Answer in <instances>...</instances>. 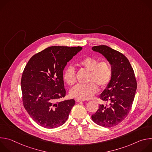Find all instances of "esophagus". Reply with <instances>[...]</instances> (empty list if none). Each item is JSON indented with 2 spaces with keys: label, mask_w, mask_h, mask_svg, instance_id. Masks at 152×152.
I'll list each match as a JSON object with an SVG mask.
<instances>
[{
  "label": "esophagus",
  "mask_w": 152,
  "mask_h": 152,
  "mask_svg": "<svg viewBox=\"0 0 152 152\" xmlns=\"http://www.w3.org/2000/svg\"><path fill=\"white\" fill-rule=\"evenodd\" d=\"M75 101L76 102H83L84 100H80V99H75Z\"/></svg>",
  "instance_id": "esophagus-1"
}]
</instances>
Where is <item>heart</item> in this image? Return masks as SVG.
Returning <instances> with one entry per match:
<instances>
[{"mask_svg": "<svg viewBox=\"0 0 152 152\" xmlns=\"http://www.w3.org/2000/svg\"><path fill=\"white\" fill-rule=\"evenodd\" d=\"M79 64L83 69L90 72L88 81L86 84H77L70 90V96L80 100L91 98L97 91L98 88L106 87L112 77V69L110 64L106 61H99L93 57H86L82 59ZM64 79L70 85H73L76 81V70L74 67L69 66L64 73Z\"/></svg>", "mask_w": 152, "mask_h": 152, "instance_id": "heart-1", "label": "heart"}]
</instances>
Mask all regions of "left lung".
Wrapping results in <instances>:
<instances>
[{
  "instance_id": "left-lung-1",
  "label": "left lung",
  "mask_w": 152,
  "mask_h": 152,
  "mask_svg": "<svg viewBox=\"0 0 152 152\" xmlns=\"http://www.w3.org/2000/svg\"><path fill=\"white\" fill-rule=\"evenodd\" d=\"M92 50L102 54L109 62L112 77L100 96V99L108 104H100L91 118L98 125L111 127L121 122L131 110L137 80L131 64L123 54L104 45L94 46Z\"/></svg>"
}]
</instances>
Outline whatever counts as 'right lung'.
<instances>
[{"label": "right lung", "mask_w": 152, "mask_h": 152, "mask_svg": "<svg viewBox=\"0 0 152 152\" xmlns=\"http://www.w3.org/2000/svg\"><path fill=\"white\" fill-rule=\"evenodd\" d=\"M81 47L52 46L34 55L24 69L21 80L25 110L39 126L53 129L68 119L74 99L58 102L66 96L63 71Z\"/></svg>", "instance_id": "right-lung-1"}]
</instances>
